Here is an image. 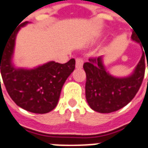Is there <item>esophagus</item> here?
I'll use <instances>...</instances> for the list:
<instances>
[{
	"instance_id": "1",
	"label": "esophagus",
	"mask_w": 148,
	"mask_h": 148,
	"mask_svg": "<svg viewBox=\"0 0 148 148\" xmlns=\"http://www.w3.org/2000/svg\"><path fill=\"white\" fill-rule=\"evenodd\" d=\"M83 64H84V60L81 58H77L76 59V68L77 69H81L83 67Z\"/></svg>"
}]
</instances>
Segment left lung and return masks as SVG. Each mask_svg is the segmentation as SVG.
<instances>
[{
    "mask_svg": "<svg viewBox=\"0 0 148 148\" xmlns=\"http://www.w3.org/2000/svg\"><path fill=\"white\" fill-rule=\"evenodd\" d=\"M131 39L140 44L138 36L134 32H132ZM145 55L142 54L140 60L133 72L123 77L110 74L104 65L102 56L89 59L88 62L84 63V69L87 77L85 94L90 107L99 113H111L130 103L143 83L145 72Z\"/></svg>",
    "mask_w": 148,
    "mask_h": 148,
    "instance_id": "obj_1",
    "label": "left lung"
}]
</instances>
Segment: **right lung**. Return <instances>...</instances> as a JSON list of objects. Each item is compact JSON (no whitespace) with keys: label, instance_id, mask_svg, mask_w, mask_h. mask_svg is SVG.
<instances>
[{"label":"right lung","instance_id":"obj_1","mask_svg":"<svg viewBox=\"0 0 148 148\" xmlns=\"http://www.w3.org/2000/svg\"><path fill=\"white\" fill-rule=\"evenodd\" d=\"M28 23H21L0 47L1 73L7 92L17 106L33 113L46 114L57 106L64 82L74 70L75 60L65 64L49 61L32 69L15 66L16 36Z\"/></svg>","mask_w":148,"mask_h":148}]
</instances>
